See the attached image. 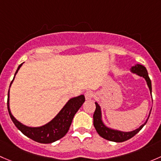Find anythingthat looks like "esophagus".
Segmentation results:
<instances>
[{
	"label": "esophagus",
	"mask_w": 161,
	"mask_h": 161,
	"mask_svg": "<svg viewBox=\"0 0 161 161\" xmlns=\"http://www.w3.org/2000/svg\"><path fill=\"white\" fill-rule=\"evenodd\" d=\"M84 96H85V98L87 100H91L94 97V93L91 92V91H87V92L84 93Z\"/></svg>",
	"instance_id": "1"
}]
</instances>
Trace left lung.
Masks as SVG:
<instances>
[{
  "mask_svg": "<svg viewBox=\"0 0 161 161\" xmlns=\"http://www.w3.org/2000/svg\"><path fill=\"white\" fill-rule=\"evenodd\" d=\"M131 71L132 73H135V74H138L140 77H142L145 78V80H147V85H148L149 89H150V93L152 92V85H151V80H150V77H149L148 73H147V69L145 67H143L142 65L140 64H136L134 67H132L131 68ZM96 105V108L94 111V113L93 115V118H94V126L95 128L96 131H97V133L99 134L100 136H102V138L105 139V140H109V141L112 142H121L126 141V140H130V139L133 137L134 136L136 133H138L142 127L144 126L146 123H147V119L146 122L144 124H142L141 126L139 129H136V130L132 131V132H121V131L118 130H111V129L106 127L103 124L102 121V112H101V108L100 106L97 105V102H95ZM151 112V111H150ZM150 117V115H149Z\"/></svg>",
  "mask_w": 161,
  "mask_h": 161,
  "instance_id": "left-lung-1",
  "label": "left lung"
}]
</instances>
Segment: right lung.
<instances>
[{"instance_id":"1","label":"right lung","mask_w":161,"mask_h":161,"mask_svg":"<svg viewBox=\"0 0 161 161\" xmlns=\"http://www.w3.org/2000/svg\"><path fill=\"white\" fill-rule=\"evenodd\" d=\"M21 65L22 64L19 66L15 74L18 73ZM12 82L13 80L11 82V84H12ZM11 84H10V87H11ZM84 101H85V97L84 95H80L78 97L71 98L51 122L43 126L37 127V128H31V127L24 125L19 121L16 120L11 115L9 108V91L8 94V110L12 122L24 135L34 141L40 142V143H51L61 139L67 133L69 126L72 123L74 115L77 113L81 105L84 104Z\"/></svg>"}]
</instances>
